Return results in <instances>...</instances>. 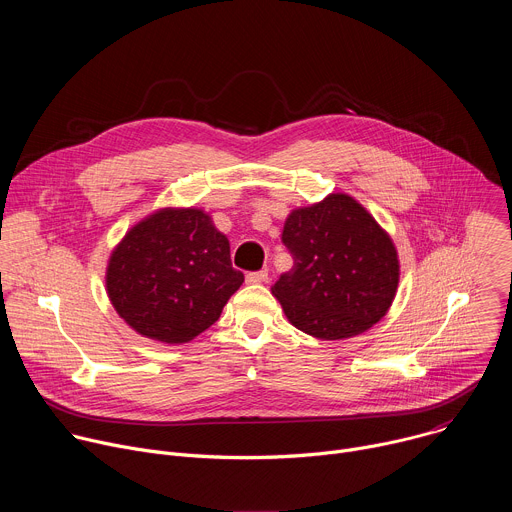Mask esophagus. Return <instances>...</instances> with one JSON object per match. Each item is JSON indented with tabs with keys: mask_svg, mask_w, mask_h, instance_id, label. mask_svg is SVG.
I'll list each match as a JSON object with an SVG mask.
<instances>
[{
	"mask_svg": "<svg viewBox=\"0 0 512 512\" xmlns=\"http://www.w3.org/2000/svg\"><path fill=\"white\" fill-rule=\"evenodd\" d=\"M247 283H263V281H267V271H251V273H247Z\"/></svg>",
	"mask_w": 512,
	"mask_h": 512,
	"instance_id": "34e87169",
	"label": "esophagus"
}]
</instances>
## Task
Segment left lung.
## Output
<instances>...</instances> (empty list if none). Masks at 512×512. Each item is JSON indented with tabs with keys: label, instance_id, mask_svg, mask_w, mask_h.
<instances>
[{
	"label": "left lung",
	"instance_id": "left-lung-1",
	"mask_svg": "<svg viewBox=\"0 0 512 512\" xmlns=\"http://www.w3.org/2000/svg\"><path fill=\"white\" fill-rule=\"evenodd\" d=\"M281 241L294 267L271 294L298 330L342 340L367 332L389 312L401 273L397 247L350 194L332 192L291 210Z\"/></svg>",
	"mask_w": 512,
	"mask_h": 512
}]
</instances>
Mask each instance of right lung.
Instances as JSON below:
<instances>
[{
	"label": "right lung",
	"mask_w": 512,
	"mask_h": 512,
	"mask_svg": "<svg viewBox=\"0 0 512 512\" xmlns=\"http://www.w3.org/2000/svg\"><path fill=\"white\" fill-rule=\"evenodd\" d=\"M245 275L227 235L196 206H166L135 223L109 255L111 306L139 336L186 344L221 318Z\"/></svg>",
	"instance_id": "1"
}]
</instances>
